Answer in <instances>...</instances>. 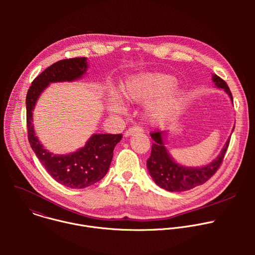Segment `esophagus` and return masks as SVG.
Listing matches in <instances>:
<instances>
[{"mask_svg": "<svg viewBox=\"0 0 255 255\" xmlns=\"http://www.w3.org/2000/svg\"><path fill=\"white\" fill-rule=\"evenodd\" d=\"M141 131H143L142 127H140V126H138V125H135V126L130 127V128L125 132V136H130V135H133V134H135V133H139V132H141Z\"/></svg>", "mask_w": 255, "mask_h": 255, "instance_id": "34e87169", "label": "esophagus"}]
</instances>
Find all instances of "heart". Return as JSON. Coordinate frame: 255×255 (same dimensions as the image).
Returning <instances> with one entry per match:
<instances>
[{
    "instance_id": "b5f03b06",
    "label": "heart",
    "mask_w": 255,
    "mask_h": 255,
    "mask_svg": "<svg viewBox=\"0 0 255 255\" xmlns=\"http://www.w3.org/2000/svg\"><path fill=\"white\" fill-rule=\"evenodd\" d=\"M175 79L159 72H145L129 78L121 89L122 97L131 103L145 102L162 95L148 107V116L152 120H162L170 116L183 99V92L174 88ZM113 113H123L124 106L112 101L109 106Z\"/></svg>"
}]
</instances>
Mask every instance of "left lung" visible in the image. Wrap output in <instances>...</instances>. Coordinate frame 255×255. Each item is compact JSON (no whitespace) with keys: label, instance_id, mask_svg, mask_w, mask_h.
Returning <instances> with one entry per match:
<instances>
[{"label":"left lung","instance_id":"obj_1","mask_svg":"<svg viewBox=\"0 0 255 255\" xmlns=\"http://www.w3.org/2000/svg\"><path fill=\"white\" fill-rule=\"evenodd\" d=\"M212 80L217 88L224 89L231 101H233L230 89L224 80L217 75H213ZM165 132L161 131L150 133L154 142L152 143L151 154L147 159L146 165L155 184L169 192H185L205 184L220 167L230 142V138H228L219 155L208 165L202 167H187L176 163L171 158L164 146L163 137H165Z\"/></svg>","mask_w":255,"mask_h":255}]
</instances>
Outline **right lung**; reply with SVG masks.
Here are the masks:
<instances>
[{"mask_svg":"<svg viewBox=\"0 0 255 255\" xmlns=\"http://www.w3.org/2000/svg\"><path fill=\"white\" fill-rule=\"evenodd\" d=\"M88 69L86 57L59 60L36 78L26 97L28 140L34 153L57 183L70 189H84L101 180L110 167L116 144L122 134H93L86 145L68 154H53L43 147L33 127L34 107L50 83L80 80Z\"/></svg>","mask_w":255,"mask_h":255,"instance_id":"add662e5","label":"right lung"}]
</instances>
